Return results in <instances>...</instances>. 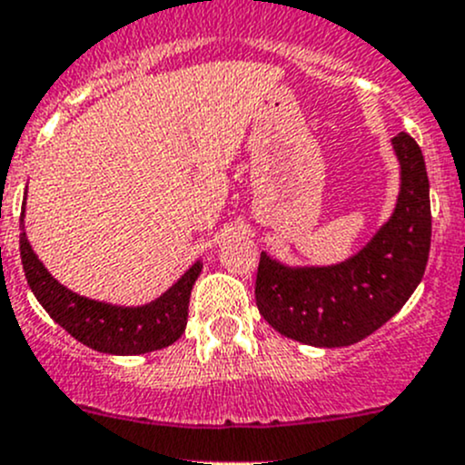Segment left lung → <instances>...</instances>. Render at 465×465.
<instances>
[{"mask_svg":"<svg viewBox=\"0 0 465 465\" xmlns=\"http://www.w3.org/2000/svg\"><path fill=\"white\" fill-rule=\"evenodd\" d=\"M401 167L396 205L370 242L327 266H291L262 252L255 300L282 336L311 347H349L394 318L420 284L430 255V181L410 134L391 138Z\"/></svg>","mask_w":465,"mask_h":465,"instance_id":"1","label":"left lung"}]
</instances>
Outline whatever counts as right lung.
<instances>
[{
	"instance_id": "obj_1",
	"label": "right lung",
	"mask_w": 465,
	"mask_h": 465,
	"mask_svg": "<svg viewBox=\"0 0 465 465\" xmlns=\"http://www.w3.org/2000/svg\"><path fill=\"white\" fill-rule=\"evenodd\" d=\"M24 213L26 199L19 217V255L28 286L46 313L78 342L112 356H138L170 347L183 336L188 324L190 293L203 268L201 260L194 262L165 293L152 302L138 306L100 302L66 289L51 275L28 242L24 231Z\"/></svg>"
}]
</instances>
